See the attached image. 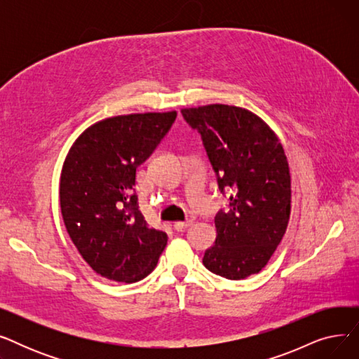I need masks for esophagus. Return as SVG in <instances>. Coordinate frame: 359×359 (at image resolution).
<instances>
[{
    "label": "esophagus",
    "instance_id": "obj_1",
    "mask_svg": "<svg viewBox=\"0 0 359 359\" xmlns=\"http://www.w3.org/2000/svg\"><path fill=\"white\" fill-rule=\"evenodd\" d=\"M189 225H192V219H186V221H177L175 222V230L177 231H182L184 229L189 227Z\"/></svg>",
    "mask_w": 359,
    "mask_h": 359
}]
</instances>
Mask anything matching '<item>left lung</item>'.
<instances>
[{
	"instance_id": "8db88e82",
	"label": "left lung",
	"mask_w": 359,
	"mask_h": 359,
	"mask_svg": "<svg viewBox=\"0 0 359 359\" xmlns=\"http://www.w3.org/2000/svg\"><path fill=\"white\" fill-rule=\"evenodd\" d=\"M196 129L230 210L215 217L217 238L202 259L227 279H244L268 265L291 214V176L282 144L253 111L229 104L182 109Z\"/></svg>"
}]
</instances>
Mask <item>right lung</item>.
Wrapping results in <instances>:
<instances>
[{"label": "right lung", "mask_w": 359, "mask_h": 359, "mask_svg": "<svg viewBox=\"0 0 359 359\" xmlns=\"http://www.w3.org/2000/svg\"><path fill=\"white\" fill-rule=\"evenodd\" d=\"M177 111L113 116L88 126L62 165L60 203L65 229L97 275L132 284L154 271L167 244L148 227L134 194L137 167L172 128Z\"/></svg>", "instance_id": "1"}]
</instances>
